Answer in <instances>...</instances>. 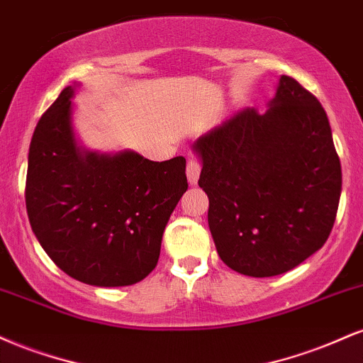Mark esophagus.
<instances>
[{
	"instance_id": "esophagus-1",
	"label": "esophagus",
	"mask_w": 363,
	"mask_h": 363,
	"mask_svg": "<svg viewBox=\"0 0 363 363\" xmlns=\"http://www.w3.org/2000/svg\"><path fill=\"white\" fill-rule=\"evenodd\" d=\"M200 169H202V166L197 160H189V163H186V178H189V183L190 185H197L199 182V177H200Z\"/></svg>"
}]
</instances>
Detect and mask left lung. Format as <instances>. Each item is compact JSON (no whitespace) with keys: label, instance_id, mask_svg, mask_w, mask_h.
I'll use <instances>...</instances> for the list:
<instances>
[{"label":"left lung","instance_id":"1","mask_svg":"<svg viewBox=\"0 0 363 363\" xmlns=\"http://www.w3.org/2000/svg\"><path fill=\"white\" fill-rule=\"evenodd\" d=\"M208 229L238 274H285L325 245L333 229L342 166L318 98L280 76L265 113L245 108L194 143Z\"/></svg>","mask_w":363,"mask_h":363}]
</instances>
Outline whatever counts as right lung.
Here are the masks:
<instances>
[{"label": "right lung", "instance_id": "right-lung-1", "mask_svg": "<svg viewBox=\"0 0 363 363\" xmlns=\"http://www.w3.org/2000/svg\"><path fill=\"white\" fill-rule=\"evenodd\" d=\"M79 84L38 121L25 202L32 231L64 274L96 287L138 284L155 270L169 216L189 189L186 161L81 147L72 127Z\"/></svg>", "mask_w": 363, "mask_h": 363}]
</instances>
